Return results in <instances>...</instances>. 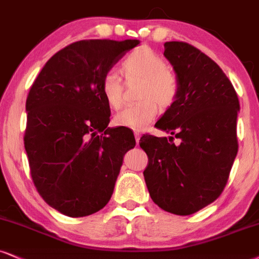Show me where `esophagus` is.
Wrapping results in <instances>:
<instances>
[{
    "instance_id": "1",
    "label": "esophagus",
    "mask_w": 259,
    "mask_h": 259,
    "mask_svg": "<svg viewBox=\"0 0 259 259\" xmlns=\"http://www.w3.org/2000/svg\"><path fill=\"white\" fill-rule=\"evenodd\" d=\"M135 137H136V142H137V144H139V140H140V133H139V132H135Z\"/></svg>"
}]
</instances>
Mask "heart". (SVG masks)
Listing matches in <instances>:
<instances>
[{
    "instance_id": "b5f03b06",
    "label": "heart",
    "mask_w": 259,
    "mask_h": 259,
    "mask_svg": "<svg viewBox=\"0 0 259 259\" xmlns=\"http://www.w3.org/2000/svg\"><path fill=\"white\" fill-rule=\"evenodd\" d=\"M122 71L127 79L143 80L140 89L142 103L124 108L114 117L116 126L142 131L155 120L157 103L167 109L174 104L179 95L177 76L168 71V63L163 57L149 48H140L126 57ZM122 79L114 69L107 71L102 76L101 92L108 105L119 109L123 103Z\"/></svg>"
}]
</instances>
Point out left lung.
<instances>
[{
    "instance_id": "obj_1",
    "label": "left lung",
    "mask_w": 259,
    "mask_h": 259,
    "mask_svg": "<svg viewBox=\"0 0 259 259\" xmlns=\"http://www.w3.org/2000/svg\"><path fill=\"white\" fill-rule=\"evenodd\" d=\"M179 95L156 122L173 137L143 136L149 157L144 179L154 203L175 215H191L219 198L238 154L237 92L220 66L185 41H165Z\"/></svg>"
}]
</instances>
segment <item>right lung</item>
<instances>
[{"label": "right lung", "instance_id": "add662e5", "mask_svg": "<svg viewBox=\"0 0 259 259\" xmlns=\"http://www.w3.org/2000/svg\"><path fill=\"white\" fill-rule=\"evenodd\" d=\"M138 44L75 41L57 52L31 86L24 137L31 177L41 198L63 215L82 218L103 209L124 154L136 146L130 128L108 127L110 107L101 80Z\"/></svg>", "mask_w": 259, "mask_h": 259}]
</instances>
